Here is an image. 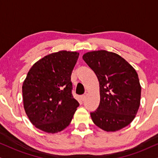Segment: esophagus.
<instances>
[{
    "label": "esophagus",
    "mask_w": 158,
    "mask_h": 158,
    "mask_svg": "<svg viewBox=\"0 0 158 158\" xmlns=\"http://www.w3.org/2000/svg\"><path fill=\"white\" fill-rule=\"evenodd\" d=\"M86 97H87V94H85V95H81V101H85V100L86 99Z\"/></svg>",
    "instance_id": "34e87169"
}]
</instances>
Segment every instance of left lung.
<instances>
[{"label": "left lung", "mask_w": 158, "mask_h": 158, "mask_svg": "<svg viewBox=\"0 0 158 158\" xmlns=\"http://www.w3.org/2000/svg\"><path fill=\"white\" fill-rule=\"evenodd\" d=\"M82 58L99 81L100 104L90 113L94 124L106 132L127 126L141 101V87L134 68L121 56L106 50L88 52Z\"/></svg>", "instance_id": "8db88e82"}]
</instances>
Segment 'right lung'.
<instances>
[{"mask_svg":"<svg viewBox=\"0 0 158 158\" xmlns=\"http://www.w3.org/2000/svg\"><path fill=\"white\" fill-rule=\"evenodd\" d=\"M79 53L59 51L35 63L23 81L25 113L35 127L57 133L69 126L79 104L73 98L71 76Z\"/></svg>","mask_w":158,"mask_h":158,"instance_id":"right-lung-1","label":"right lung"}]
</instances>
